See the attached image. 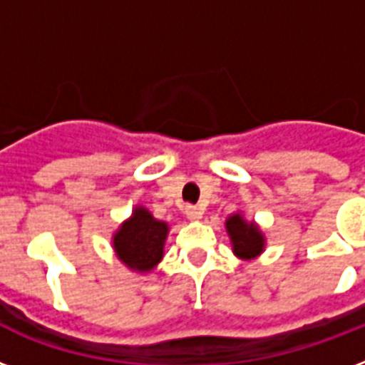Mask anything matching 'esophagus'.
Wrapping results in <instances>:
<instances>
[{"instance_id":"34e87169","label":"esophagus","mask_w":365,"mask_h":365,"mask_svg":"<svg viewBox=\"0 0 365 365\" xmlns=\"http://www.w3.org/2000/svg\"><path fill=\"white\" fill-rule=\"evenodd\" d=\"M183 212H185V216H187L189 220H200V216H202V208H200V206L187 205Z\"/></svg>"}]
</instances>
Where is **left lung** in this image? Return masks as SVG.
Masks as SVG:
<instances>
[{
    "mask_svg": "<svg viewBox=\"0 0 365 365\" xmlns=\"http://www.w3.org/2000/svg\"><path fill=\"white\" fill-rule=\"evenodd\" d=\"M227 233L233 242L235 254L250 259L255 257L263 252V237H261L259 229L255 227L254 223H246L239 214H235L227 220Z\"/></svg>",
    "mask_w": 365,
    "mask_h": 365,
    "instance_id": "left-lung-1",
    "label": "left lung"
}]
</instances>
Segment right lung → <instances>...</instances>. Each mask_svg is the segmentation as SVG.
I'll list each match as a JSON object with an SVG mask.
<instances>
[{
    "label": "right lung",
    "mask_w": 365,
    "mask_h": 365,
    "mask_svg": "<svg viewBox=\"0 0 365 365\" xmlns=\"http://www.w3.org/2000/svg\"><path fill=\"white\" fill-rule=\"evenodd\" d=\"M168 225L157 222L145 208H136L117 231L113 246L119 259L136 271H151L163 259Z\"/></svg>",
    "instance_id": "add662e5"
}]
</instances>
